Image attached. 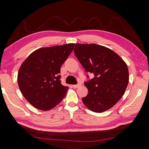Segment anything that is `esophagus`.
<instances>
[{"instance_id": "1", "label": "esophagus", "mask_w": 149, "mask_h": 149, "mask_svg": "<svg viewBox=\"0 0 149 149\" xmlns=\"http://www.w3.org/2000/svg\"><path fill=\"white\" fill-rule=\"evenodd\" d=\"M81 85V83H78V84H77V85H73L72 87L75 88V89H76V88L79 87Z\"/></svg>"}]
</instances>
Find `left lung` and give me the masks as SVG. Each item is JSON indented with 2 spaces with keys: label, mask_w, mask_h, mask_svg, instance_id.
<instances>
[{
  "label": "left lung",
  "mask_w": 149,
  "mask_h": 149,
  "mask_svg": "<svg viewBox=\"0 0 149 149\" xmlns=\"http://www.w3.org/2000/svg\"><path fill=\"white\" fill-rule=\"evenodd\" d=\"M75 56L85 70L94 77L85 83L88 94L84 104L93 112L101 113L114 107L123 97L129 83L127 65L108 48L97 44H75Z\"/></svg>",
  "instance_id": "8db88e82"
}]
</instances>
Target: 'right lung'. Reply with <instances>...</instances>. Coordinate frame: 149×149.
I'll list each match as a JSON object with an SVG mask.
<instances>
[{
  "instance_id": "add662e5",
  "label": "right lung",
  "mask_w": 149,
  "mask_h": 149,
  "mask_svg": "<svg viewBox=\"0 0 149 149\" xmlns=\"http://www.w3.org/2000/svg\"><path fill=\"white\" fill-rule=\"evenodd\" d=\"M74 45L40 48L22 63L17 74V84L25 99L33 107L47 111L64 99L68 87L61 84L59 74Z\"/></svg>"
}]
</instances>
